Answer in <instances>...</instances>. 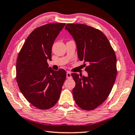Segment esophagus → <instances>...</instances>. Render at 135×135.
<instances>
[{
    "label": "esophagus",
    "instance_id": "esophagus-1",
    "mask_svg": "<svg viewBox=\"0 0 135 135\" xmlns=\"http://www.w3.org/2000/svg\"><path fill=\"white\" fill-rule=\"evenodd\" d=\"M66 78H71V73L70 72L66 73Z\"/></svg>",
    "mask_w": 135,
    "mask_h": 135
}]
</instances>
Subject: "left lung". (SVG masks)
<instances>
[{
	"instance_id": "8db88e82",
	"label": "left lung",
	"mask_w": 135,
	"mask_h": 135,
	"mask_svg": "<svg viewBox=\"0 0 135 135\" xmlns=\"http://www.w3.org/2000/svg\"><path fill=\"white\" fill-rule=\"evenodd\" d=\"M65 28L75 41L78 59L84 61L88 73V76L71 73L75 81L73 98L80 108L93 110L105 101L115 83L117 74L115 51L100 30L80 23H67Z\"/></svg>"
}]
</instances>
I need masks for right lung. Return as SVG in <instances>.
<instances>
[{
  "instance_id": "1",
  "label": "right lung",
  "mask_w": 135,
  "mask_h": 135,
  "mask_svg": "<svg viewBox=\"0 0 135 135\" xmlns=\"http://www.w3.org/2000/svg\"><path fill=\"white\" fill-rule=\"evenodd\" d=\"M65 23H47L34 29L27 37L17 59L18 86L27 100L40 110H47L57 103L66 79L64 69L49 67L54 40Z\"/></svg>"
}]
</instances>
